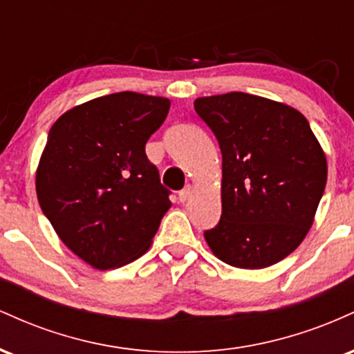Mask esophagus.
Listing matches in <instances>:
<instances>
[{
    "instance_id": "1",
    "label": "esophagus",
    "mask_w": 354,
    "mask_h": 354,
    "mask_svg": "<svg viewBox=\"0 0 354 354\" xmlns=\"http://www.w3.org/2000/svg\"><path fill=\"white\" fill-rule=\"evenodd\" d=\"M191 191H193V186H191V185H186L185 188L180 191V196H178V198H180L181 203L188 201V198L191 196Z\"/></svg>"
}]
</instances>
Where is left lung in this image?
Returning a JSON list of instances; mask_svg holds the SVG:
<instances>
[{
  "instance_id": "obj_1",
  "label": "left lung",
  "mask_w": 354,
  "mask_h": 354,
  "mask_svg": "<svg viewBox=\"0 0 354 354\" xmlns=\"http://www.w3.org/2000/svg\"><path fill=\"white\" fill-rule=\"evenodd\" d=\"M223 154L221 219L206 231L226 265L261 270L301 245L328 178L326 154L290 104L231 91L194 100Z\"/></svg>"
}]
</instances>
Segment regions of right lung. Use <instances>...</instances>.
I'll use <instances>...</instances> for the list:
<instances>
[{"label": "right lung", "instance_id": "obj_1", "mask_svg": "<svg viewBox=\"0 0 354 354\" xmlns=\"http://www.w3.org/2000/svg\"><path fill=\"white\" fill-rule=\"evenodd\" d=\"M171 101L121 91L63 113L50 129L36 194L61 241L95 270L128 265L151 246L168 189L145 145Z\"/></svg>", "mask_w": 354, "mask_h": 354}]
</instances>
